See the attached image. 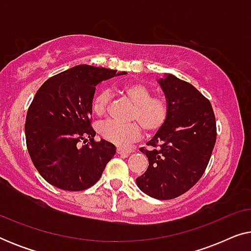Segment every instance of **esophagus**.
<instances>
[{
	"label": "esophagus",
	"mask_w": 251,
	"mask_h": 251,
	"mask_svg": "<svg viewBox=\"0 0 251 251\" xmlns=\"http://www.w3.org/2000/svg\"><path fill=\"white\" fill-rule=\"evenodd\" d=\"M116 153L120 154V155L128 156V155H130V154L132 153V151H130V150H125V149H121V147H119V149L116 150Z\"/></svg>",
	"instance_id": "34e87169"
}]
</instances>
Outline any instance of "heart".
Returning a JSON list of instances; mask_svg holds the SVG:
<instances>
[{
  "label": "heart",
  "mask_w": 251,
  "mask_h": 251,
  "mask_svg": "<svg viewBox=\"0 0 251 251\" xmlns=\"http://www.w3.org/2000/svg\"><path fill=\"white\" fill-rule=\"evenodd\" d=\"M121 92L133 101L130 119L136 121L125 123L106 120L99 125L98 130L105 140L116 146L126 147L142 137V126L150 132L162 128L169 115V104L163 96L152 95L150 88L140 82H129L121 88ZM109 101L111 94L107 90L98 92L92 99V111L97 115L105 114Z\"/></svg>",
  "instance_id": "1"
}]
</instances>
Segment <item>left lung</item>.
Masks as SVG:
<instances>
[{"label": "left lung", "mask_w": 251, "mask_h": 251, "mask_svg": "<svg viewBox=\"0 0 251 251\" xmlns=\"http://www.w3.org/2000/svg\"><path fill=\"white\" fill-rule=\"evenodd\" d=\"M159 83L169 104L167 122L142 147L149 168L136 179L144 193L171 200L186 193L204 174L214 150L217 128L210 101L191 83L173 74Z\"/></svg>", "instance_id": "obj_1"}]
</instances>
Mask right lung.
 Wrapping results in <instances>:
<instances>
[{
	"mask_svg": "<svg viewBox=\"0 0 251 251\" xmlns=\"http://www.w3.org/2000/svg\"><path fill=\"white\" fill-rule=\"evenodd\" d=\"M115 75L114 70L78 65L48 78L34 96L26 115V145L49 184L64 191L87 190L114 156L113 144L94 139L91 102L96 85Z\"/></svg>",
	"mask_w": 251,
	"mask_h": 251,
	"instance_id": "add662e5",
	"label": "right lung"
}]
</instances>
